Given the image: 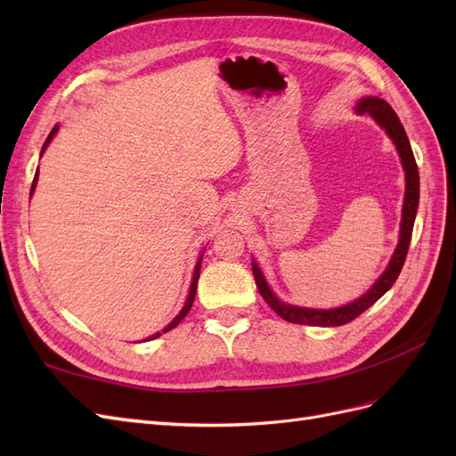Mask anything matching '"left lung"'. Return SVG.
Returning a JSON list of instances; mask_svg holds the SVG:
<instances>
[{
    "label": "left lung",
    "instance_id": "obj_1",
    "mask_svg": "<svg viewBox=\"0 0 456 456\" xmlns=\"http://www.w3.org/2000/svg\"><path fill=\"white\" fill-rule=\"evenodd\" d=\"M355 114H369L372 119L379 123V127L386 131V134L390 136L399 159H402V167L405 171V196H403V209H402V224H399V241L395 245V251L388 262V266L380 273V278L372 283V287L365 295L360 298L352 300L350 305H344L338 308H305V306H295L289 305V302H283L281 298L275 297V293L266 283L265 273H262L260 266L256 265V260H253V275L258 287V293L262 295L268 302V306L283 317L285 322L298 323V325H317V327H338L355 320L357 315L363 314L367 308H370L375 302L388 291V289L395 283L399 272L403 268V262L409 251V243H411V233L412 226H415V216L419 209V194H420V181H419V167L415 156H412L411 142L407 139V133L399 121L397 114L394 112V108L379 99V96H363V99L357 101L355 104Z\"/></svg>",
    "mask_w": 456,
    "mask_h": 456
}]
</instances>
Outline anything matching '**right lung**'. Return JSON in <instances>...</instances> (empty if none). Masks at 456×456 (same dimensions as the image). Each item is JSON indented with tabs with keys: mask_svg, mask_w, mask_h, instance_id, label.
<instances>
[{
	"mask_svg": "<svg viewBox=\"0 0 456 456\" xmlns=\"http://www.w3.org/2000/svg\"><path fill=\"white\" fill-rule=\"evenodd\" d=\"M59 133V126H54L53 127V131L49 133V136H47V141H45V144H44V148H41V156H44V151L47 150V146H49V142L53 141V136ZM37 176H39V169L36 171V176H34V183H32V188H30V198H32V194H34V190H36V186H37ZM201 260H203V253L200 255V258H198V262H196V268H194V275H191V283H190V291H188V298H186V302H184V306H183V310L176 314V317L175 320L169 323V325H165L163 327V330H158V333H154L151 337H148V338H144V342L146 340H154V338H158V337H161L163 333H167V330H171V329H175L178 323H181L184 317H186V314L190 312V308H191V305H194V298H196V291H198V280H200V268H201Z\"/></svg>",
	"mask_w": 456,
	"mask_h": 456,
	"instance_id": "right-lung-1",
	"label": "right lung"
}]
</instances>
